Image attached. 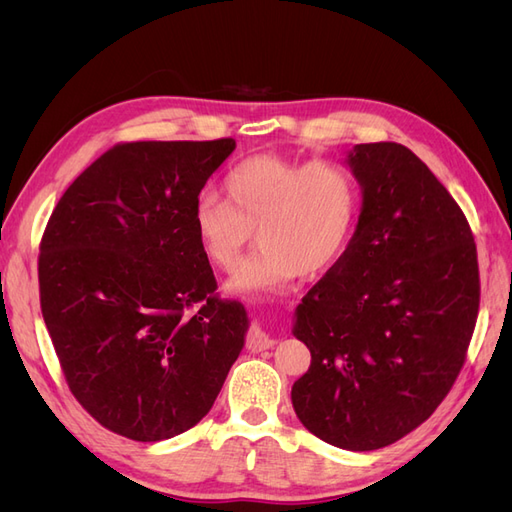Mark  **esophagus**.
Segmentation results:
<instances>
[{"instance_id":"obj_1","label":"esophagus","mask_w":512,"mask_h":512,"mask_svg":"<svg viewBox=\"0 0 512 512\" xmlns=\"http://www.w3.org/2000/svg\"><path fill=\"white\" fill-rule=\"evenodd\" d=\"M273 344H275L273 339H271L265 331H260V329H250V333H247V339H245L247 350H252V352L267 350V348H271Z\"/></svg>"}]
</instances>
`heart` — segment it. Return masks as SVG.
<instances>
[{
	"mask_svg": "<svg viewBox=\"0 0 512 512\" xmlns=\"http://www.w3.org/2000/svg\"><path fill=\"white\" fill-rule=\"evenodd\" d=\"M224 200L200 194L192 228L213 267L232 271L252 230L258 252L230 277L232 292H273L294 277L327 271L342 254L356 213V185L337 162L299 164L280 156L245 158L222 181Z\"/></svg>",
	"mask_w": 512,
	"mask_h": 512,
	"instance_id": "heart-1",
	"label": "heart"
}]
</instances>
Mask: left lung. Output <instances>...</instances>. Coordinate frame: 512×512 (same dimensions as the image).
<instances>
[{
    "label": "left lung",
    "instance_id": "1",
    "mask_svg": "<svg viewBox=\"0 0 512 512\" xmlns=\"http://www.w3.org/2000/svg\"><path fill=\"white\" fill-rule=\"evenodd\" d=\"M346 164L361 215L294 312L312 365L292 408L316 438L376 451L425 423L455 384L478 316V260L466 215L408 147L354 145Z\"/></svg>",
    "mask_w": 512,
    "mask_h": 512
}]
</instances>
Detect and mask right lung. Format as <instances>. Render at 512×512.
I'll return each mask as SVG.
<instances>
[{
    "label": "right lung",
    "instance_id": "1",
    "mask_svg": "<svg viewBox=\"0 0 512 512\" xmlns=\"http://www.w3.org/2000/svg\"><path fill=\"white\" fill-rule=\"evenodd\" d=\"M235 147L232 138L115 145L46 224L44 324L72 395L119 436L160 442L194 427L243 350L250 318L215 292L192 228L200 190Z\"/></svg>",
    "mask_w": 512,
    "mask_h": 512
}]
</instances>
